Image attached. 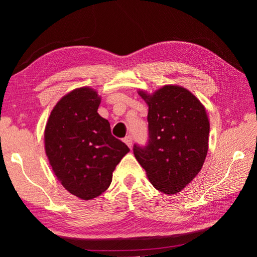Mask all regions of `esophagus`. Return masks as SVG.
<instances>
[{
	"label": "esophagus",
	"instance_id": "obj_1",
	"mask_svg": "<svg viewBox=\"0 0 257 257\" xmlns=\"http://www.w3.org/2000/svg\"><path fill=\"white\" fill-rule=\"evenodd\" d=\"M124 143H125L130 148H132V144H133V138H132L131 135H127L125 138H124Z\"/></svg>",
	"mask_w": 257,
	"mask_h": 257
}]
</instances>
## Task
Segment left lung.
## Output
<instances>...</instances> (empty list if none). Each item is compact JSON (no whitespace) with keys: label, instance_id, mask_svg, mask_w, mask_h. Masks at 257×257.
Segmentation results:
<instances>
[{"label":"left lung","instance_id":"obj_1","mask_svg":"<svg viewBox=\"0 0 257 257\" xmlns=\"http://www.w3.org/2000/svg\"><path fill=\"white\" fill-rule=\"evenodd\" d=\"M149 106L146 147L134 145L136 160L155 189L177 194L200 172L208 152L210 124L204 105L180 85L152 94L138 91Z\"/></svg>","mask_w":257,"mask_h":257}]
</instances>
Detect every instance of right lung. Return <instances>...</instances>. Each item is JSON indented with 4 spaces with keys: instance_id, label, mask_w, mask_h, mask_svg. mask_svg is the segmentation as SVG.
Masks as SVG:
<instances>
[{
    "instance_id": "right-lung-1",
    "label": "right lung",
    "mask_w": 257,
    "mask_h": 257,
    "mask_svg": "<svg viewBox=\"0 0 257 257\" xmlns=\"http://www.w3.org/2000/svg\"><path fill=\"white\" fill-rule=\"evenodd\" d=\"M99 104L95 90L75 89L53 107L45 127V151L54 175L83 200L109 188L115 166L130 151L111 135L109 122L97 112Z\"/></svg>"
}]
</instances>
